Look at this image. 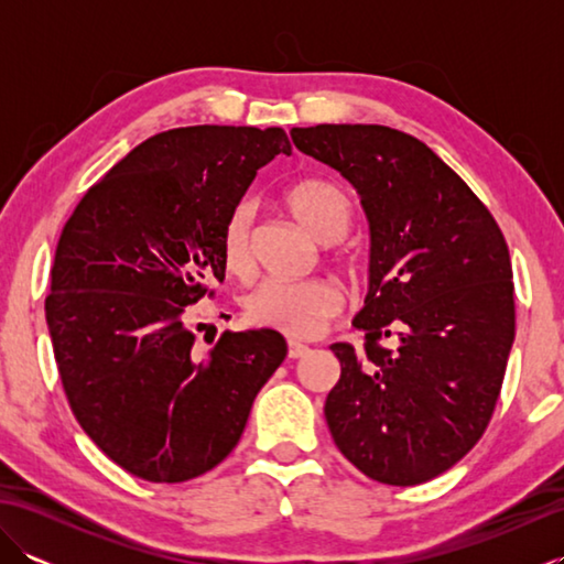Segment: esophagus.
Instances as JSON below:
<instances>
[{
	"mask_svg": "<svg viewBox=\"0 0 564 564\" xmlns=\"http://www.w3.org/2000/svg\"><path fill=\"white\" fill-rule=\"evenodd\" d=\"M307 351H310V349H307L305 344H301V341H289V358H293V361H295V358H303Z\"/></svg>",
	"mask_w": 564,
	"mask_h": 564,
	"instance_id": "1",
	"label": "esophagus"
}]
</instances>
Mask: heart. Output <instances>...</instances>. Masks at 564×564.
<instances>
[{"instance_id":"heart-1","label":"heart","mask_w":564,"mask_h":564,"mask_svg":"<svg viewBox=\"0 0 564 564\" xmlns=\"http://www.w3.org/2000/svg\"><path fill=\"white\" fill-rule=\"evenodd\" d=\"M283 206L303 230L319 245H334L346 237L354 223V200L349 191L327 178H305L283 194ZM223 269L239 281L254 273L251 254V210L239 203L223 223L220 230ZM334 261L346 271H356L358 261L349 251H337ZM344 293L332 279L305 281H263L245 301L251 325L269 327L293 339L315 337L339 313Z\"/></svg>"}]
</instances>
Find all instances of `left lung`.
Listing matches in <instances>:
<instances>
[{
	"instance_id": "obj_1",
	"label": "left lung",
	"mask_w": 564,
	"mask_h": 564,
	"mask_svg": "<svg viewBox=\"0 0 564 564\" xmlns=\"http://www.w3.org/2000/svg\"><path fill=\"white\" fill-rule=\"evenodd\" d=\"M295 148L361 194L370 291L339 341L325 416L370 480L422 485L482 438L517 334L507 239L470 186L422 140L388 126L293 128ZM390 338L391 346L381 344Z\"/></svg>"
}]
</instances>
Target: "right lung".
I'll use <instances>...</instances> for the list:
<instances>
[{
    "label": "right lung",
    "mask_w": 564,
    "mask_h": 564,
    "mask_svg": "<svg viewBox=\"0 0 564 564\" xmlns=\"http://www.w3.org/2000/svg\"><path fill=\"white\" fill-rule=\"evenodd\" d=\"M281 152L283 128L164 130L63 227L45 297L57 373L84 434L140 480L186 482L223 463L289 351L279 332L247 329L198 358L186 313L225 279L223 223Z\"/></svg>",
    "instance_id": "1"
}]
</instances>
